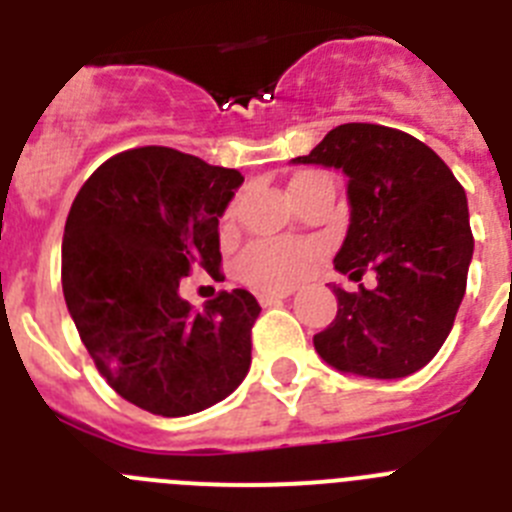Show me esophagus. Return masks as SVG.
<instances>
[{"instance_id":"esophagus-1","label":"esophagus","mask_w":512,"mask_h":512,"mask_svg":"<svg viewBox=\"0 0 512 512\" xmlns=\"http://www.w3.org/2000/svg\"><path fill=\"white\" fill-rule=\"evenodd\" d=\"M289 295H292V289H279V292H259V302L264 307H269V305H277V302L287 300Z\"/></svg>"}]
</instances>
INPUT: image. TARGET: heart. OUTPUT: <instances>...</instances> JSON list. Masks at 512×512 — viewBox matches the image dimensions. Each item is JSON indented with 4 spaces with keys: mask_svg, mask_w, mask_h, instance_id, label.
Masks as SVG:
<instances>
[{
    "mask_svg": "<svg viewBox=\"0 0 512 512\" xmlns=\"http://www.w3.org/2000/svg\"><path fill=\"white\" fill-rule=\"evenodd\" d=\"M320 174H300L292 189ZM233 210H228V217ZM315 259V246L300 241H256L238 256V277L251 287L284 289L295 284Z\"/></svg>",
    "mask_w": 512,
    "mask_h": 512,
    "instance_id": "1",
    "label": "heart"
}]
</instances>
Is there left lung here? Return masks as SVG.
<instances>
[{"label":"left lung","instance_id":"left-lung-1","mask_svg":"<svg viewBox=\"0 0 512 512\" xmlns=\"http://www.w3.org/2000/svg\"><path fill=\"white\" fill-rule=\"evenodd\" d=\"M292 161L343 169L351 225L333 264L354 282L377 274L372 289H333L338 315L315 333V351L372 379L423 369L467 292L474 238L464 187L423 140L372 122L338 125Z\"/></svg>","mask_w":512,"mask_h":512}]
</instances>
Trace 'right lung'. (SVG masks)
<instances>
[{"label":"right lung","instance_id":"1","mask_svg":"<svg viewBox=\"0 0 512 512\" xmlns=\"http://www.w3.org/2000/svg\"><path fill=\"white\" fill-rule=\"evenodd\" d=\"M243 176L164 146L107 158L66 217L61 284L81 343L112 390L164 418L225 400L251 366L259 302L179 297L192 269L220 277L217 223Z\"/></svg>","mask_w":512,"mask_h":512}]
</instances>
